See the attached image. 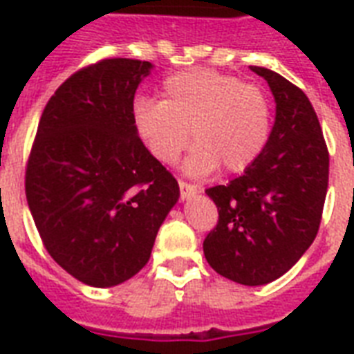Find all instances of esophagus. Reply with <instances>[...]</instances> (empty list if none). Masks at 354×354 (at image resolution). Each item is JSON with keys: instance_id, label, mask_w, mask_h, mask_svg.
<instances>
[{"instance_id": "obj_1", "label": "esophagus", "mask_w": 354, "mask_h": 354, "mask_svg": "<svg viewBox=\"0 0 354 354\" xmlns=\"http://www.w3.org/2000/svg\"><path fill=\"white\" fill-rule=\"evenodd\" d=\"M178 185H180V194H182L183 200L189 198L191 194L196 193V185H193V183H187V182H183V180H180Z\"/></svg>"}]
</instances>
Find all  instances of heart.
Here are the masks:
<instances>
[{
    "label": "heart",
    "mask_w": 354,
    "mask_h": 354,
    "mask_svg": "<svg viewBox=\"0 0 354 354\" xmlns=\"http://www.w3.org/2000/svg\"><path fill=\"white\" fill-rule=\"evenodd\" d=\"M136 133L160 163H174L191 139L185 169L202 176L218 169L244 172L263 154L272 132V104L263 88L213 69H187L161 82V101L138 99Z\"/></svg>",
    "instance_id": "b5f03b06"
}]
</instances>
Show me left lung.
Listing matches in <instances>:
<instances>
[{"mask_svg": "<svg viewBox=\"0 0 354 354\" xmlns=\"http://www.w3.org/2000/svg\"><path fill=\"white\" fill-rule=\"evenodd\" d=\"M250 69L274 93L275 122L242 176L205 191L218 222L205 236L204 255L216 274L257 286L286 274L318 235L329 150L308 97L272 69Z\"/></svg>", "mask_w": 354, "mask_h": 354, "instance_id": "1", "label": "left lung"}]
</instances>
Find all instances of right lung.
Here are the masks:
<instances>
[{
	"label": "right lung",
	"mask_w": 354,
	"mask_h": 354,
	"mask_svg": "<svg viewBox=\"0 0 354 354\" xmlns=\"http://www.w3.org/2000/svg\"><path fill=\"white\" fill-rule=\"evenodd\" d=\"M150 68L104 58L71 75L44 108L27 161L25 194L44 246L90 286L138 274L180 196L133 128V95Z\"/></svg>",
	"instance_id": "1"
}]
</instances>
